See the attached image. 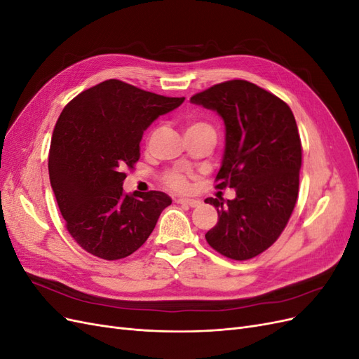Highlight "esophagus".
Listing matches in <instances>:
<instances>
[{
	"instance_id": "esophagus-1",
	"label": "esophagus",
	"mask_w": 359,
	"mask_h": 359,
	"mask_svg": "<svg viewBox=\"0 0 359 359\" xmlns=\"http://www.w3.org/2000/svg\"><path fill=\"white\" fill-rule=\"evenodd\" d=\"M177 202L182 203V205H189V206H191V208H196V206L201 205V201L189 199V198H180V199H177Z\"/></svg>"
}]
</instances>
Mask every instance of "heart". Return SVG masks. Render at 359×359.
Returning a JSON list of instances; mask_svg holds the SVG:
<instances>
[{
	"label": "heart",
	"mask_w": 359,
	"mask_h": 359,
	"mask_svg": "<svg viewBox=\"0 0 359 359\" xmlns=\"http://www.w3.org/2000/svg\"><path fill=\"white\" fill-rule=\"evenodd\" d=\"M198 127H210L208 124H205L202 121H194V123H190L189 124V128H198ZM161 181L165 186L173 191H187L190 189V180L187 177V173H184L182 170L180 169H172V170H168L163 173L161 177Z\"/></svg>",
	"instance_id": "heart-1"
}]
</instances>
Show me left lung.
<instances>
[{"instance_id":"8db88e82","label":"left lung","mask_w":359,"mask_h":359,"mask_svg":"<svg viewBox=\"0 0 359 359\" xmlns=\"http://www.w3.org/2000/svg\"><path fill=\"white\" fill-rule=\"evenodd\" d=\"M190 102L223 118L226 148L215 189L236 191L233 201L205 199L219 212L206 243L233 260L256 257L278 240L298 199L302 147L295 116L277 95L243 79L212 85Z\"/></svg>"}]
</instances>
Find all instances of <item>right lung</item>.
I'll list each match as a JSON object with an SVG mask.
<instances>
[{
    "mask_svg": "<svg viewBox=\"0 0 359 359\" xmlns=\"http://www.w3.org/2000/svg\"><path fill=\"white\" fill-rule=\"evenodd\" d=\"M182 102L109 79L62 109L49 148V178L67 231L85 252L123 259L154 231L172 201L154 190L126 193V169L133 170L140 157L144 130Z\"/></svg>",
    "mask_w": 359,
    "mask_h": 359,
    "instance_id": "right-lung-1",
    "label": "right lung"
}]
</instances>
